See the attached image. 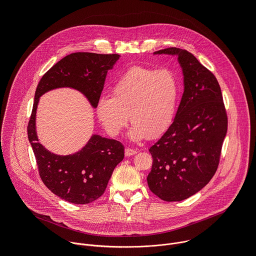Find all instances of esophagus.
<instances>
[{
	"label": "esophagus",
	"mask_w": 256,
	"mask_h": 256,
	"mask_svg": "<svg viewBox=\"0 0 256 256\" xmlns=\"http://www.w3.org/2000/svg\"><path fill=\"white\" fill-rule=\"evenodd\" d=\"M124 154H126V157H130V156H132V155L136 154V150H134V149H130V148H126V149Z\"/></svg>",
	"instance_id": "34e87169"
}]
</instances>
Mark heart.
Segmentation results:
<instances>
[{
  "label": "heart",
  "mask_w": 256,
  "mask_h": 256,
  "mask_svg": "<svg viewBox=\"0 0 256 256\" xmlns=\"http://www.w3.org/2000/svg\"><path fill=\"white\" fill-rule=\"evenodd\" d=\"M179 90L178 77L171 68L134 66L116 81L112 96L102 95L98 99L96 114L112 136L122 132L130 116V140L157 138L175 118Z\"/></svg>",
  "instance_id": "heart-1"
}]
</instances>
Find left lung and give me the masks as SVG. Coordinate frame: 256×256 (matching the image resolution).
Returning <instances> with one entry per match:
<instances>
[{"mask_svg": "<svg viewBox=\"0 0 256 256\" xmlns=\"http://www.w3.org/2000/svg\"><path fill=\"white\" fill-rule=\"evenodd\" d=\"M154 54L176 56L184 91L173 122L149 149L150 190L165 202L198 192L214 175L228 120L220 85L212 72L186 50L169 48Z\"/></svg>", "mask_w": 256, "mask_h": 256, "instance_id": "obj_1", "label": "left lung"}]
</instances>
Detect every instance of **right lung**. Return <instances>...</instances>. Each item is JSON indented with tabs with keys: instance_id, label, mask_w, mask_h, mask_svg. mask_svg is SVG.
Wrapping results in <instances>:
<instances>
[{
	"instance_id": "1",
	"label": "right lung",
	"mask_w": 256,
	"mask_h": 256,
	"mask_svg": "<svg viewBox=\"0 0 256 256\" xmlns=\"http://www.w3.org/2000/svg\"><path fill=\"white\" fill-rule=\"evenodd\" d=\"M120 56L116 54H70L52 66L36 88L27 126L28 140L42 182L52 194L68 202L86 204L99 198L114 168L124 157V147L118 140L93 134L74 154L62 156L50 152L38 142L36 134L35 118L40 98L50 90L66 87L81 92L96 108L107 72L114 68Z\"/></svg>"
}]
</instances>
